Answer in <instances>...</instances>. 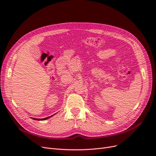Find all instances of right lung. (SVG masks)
I'll return each mask as SVG.
<instances>
[{"label":"right lung","instance_id":"add662e5","mask_svg":"<svg viewBox=\"0 0 156 156\" xmlns=\"http://www.w3.org/2000/svg\"><path fill=\"white\" fill-rule=\"evenodd\" d=\"M54 115H52V116H49V117H47V118H43V119H37V118H31L33 119H35V120H39V121H44V120H45V119H48V118H50L51 117H52V116H54Z\"/></svg>","mask_w":156,"mask_h":156}]
</instances>
